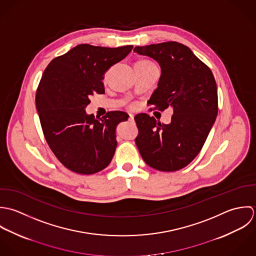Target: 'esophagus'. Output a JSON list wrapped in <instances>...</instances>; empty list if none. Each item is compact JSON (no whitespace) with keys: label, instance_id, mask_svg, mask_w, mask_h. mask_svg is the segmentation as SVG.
<instances>
[{"label":"esophagus","instance_id":"34e87169","mask_svg":"<svg viewBox=\"0 0 256 256\" xmlns=\"http://www.w3.org/2000/svg\"><path fill=\"white\" fill-rule=\"evenodd\" d=\"M128 120H132V122L134 120V114H128Z\"/></svg>","mask_w":256,"mask_h":256}]
</instances>
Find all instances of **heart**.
<instances>
[{"label":"heart","instance_id":"heart-1","mask_svg":"<svg viewBox=\"0 0 256 256\" xmlns=\"http://www.w3.org/2000/svg\"><path fill=\"white\" fill-rule=\"evenodd\" d=\"M138 62H148L146 60H142V61H138Z\"/></svg>","mask_w":256,"mask_h":256}]
</instances>
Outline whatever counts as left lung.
Wrapping results in <instances>:
<instances>
[{
    "label": "left lung",
    "instance_id": "left-lung-1",
    "mask_svg": "<svg viewBox=\"0 0 256 256\" xmlns=\"http://www.w3.org/2000/svg\"><path fill=\"white\" fill-rule=\"evenodd\" d=\"M134 52L154 58L161 68L150 104L159 110L173 108L168 124L146 114L136 116V146L144 162L154 169L180 170L201 152L216 120V80L210 69L182 44L168 42L136 46Z\"/></svg>",
    "mask_w": 256,
    "mask_h": 256
}]
</instances>
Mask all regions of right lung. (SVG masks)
<instances>
[{
    "instance_id": "1",
    "label": "right lung",
    "mask_w": 256,
    "mask_h": 256,
    "mask_svg": "<svg viewBox=\"0 0 256 256\" xmlns=\"http://www.w3.org/2000/svg\"><path fill=\"white\" fill-rule=\"evenodd\" d=\"M132 48L79 44L52 60L42 74L36 96L42 132L57 159L75 173H97L114 157L116 128L128 114L114 110L95 118L85 108L90 96L104 93L106 71Z\"/></svg>"
}]
</instances>
